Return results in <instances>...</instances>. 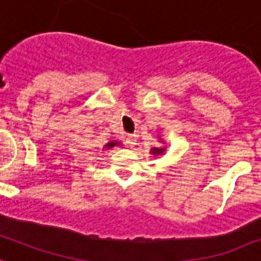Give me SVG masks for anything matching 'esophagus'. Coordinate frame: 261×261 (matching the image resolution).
<instances>
[{"mask_svg":"<svg viewBox=\"0 0 261 261\" xmlns=\"http://www.w3.org/2000/svg\"><path fill=\"white\" fill-rule=\"evenodd\" d=\"M135 144H137V141H135L134 135H127V145L133 148Z\"/></svg>","mask_w":261,"mask_h":261,"instance_id":"esophagus-1","label":"esophagus"}]
</instances>
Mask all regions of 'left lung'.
<instances>
[{"label": "left lung", "mask_w": 261, "mask_h": 261, "mask_svg": "<svg viewBox=\"0 0 261 261\" xmlns=\"http://www.w3.org/2000/svg\"><path fill=\"white\" fill-rule=\"evenodd\" d=\"M150 153H152L153 156H162L163 153H166V148L164 146L163 148H152L150 149Z\"/></svg>", "instance_id": "1"}]
</instances>
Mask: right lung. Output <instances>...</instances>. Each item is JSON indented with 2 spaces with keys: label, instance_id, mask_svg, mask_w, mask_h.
Listing matches in <instances>:
<instances>
[{
  "label": "right lung",
  "instance_id": "1",
  "mask_svg": "<svg viewBox=\"0 0 261 261\" xmlns=\"http://www.w3.org/2000/svg\"><path fill=\"white\" fill-rule=\"evenodd\" d=\"M117 145H120V142H116V141H111V142H108L107 145H104V149H111V148H113V146H117Z\"/></svg>",
  "mask_w": 261,
  "mask_h": 261
}]
</instances>
